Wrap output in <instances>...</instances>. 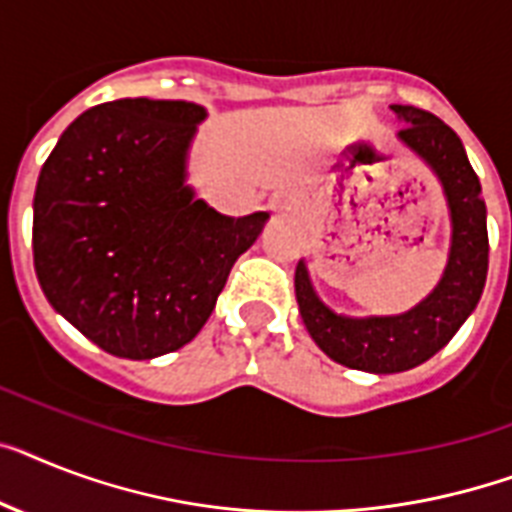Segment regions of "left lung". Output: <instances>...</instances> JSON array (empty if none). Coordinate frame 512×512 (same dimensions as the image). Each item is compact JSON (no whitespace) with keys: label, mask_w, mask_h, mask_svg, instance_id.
Instances as JSON below:
<instances>
[{"label":"left lung","mask_w":512,"mask_h":512,"mask_svg":"<svg viewBox=\"0 0 512 512\" xmlns=\"http://www.w3.org/2000/svg\"><path fill=\"white\" fill-rule=\"evenodd\" d=\"M389 110L405 123L402 141L436 176L450 213V252L442 278L415 307L397 315H342L318 297L305 260L294 270L299 315L307 334L334 363L365 373H402L442 350L479 305L489 268L486 205L463 141L431 112L410 105Z\"/></svg>","instance_id":"obj_1"}]
</instances>
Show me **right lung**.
<instances>
[{"label": "right lung", "mask_w": 512, "mask_h": 512, "mask_svg": "<svg viewBox=\"0 0 512 512\" xmlns=\"http://www.w3.org/2000/svg\"><path fill=\"white\" fill-rule=\"evenodd\" d=\"M207 110L118 99L62 131L33 197V268L57 313L105 352L152 360L202 331L270 215L218 213L189 178Z\"/></svg>", "instance_id": "right-lung-1"}]
</instances>
